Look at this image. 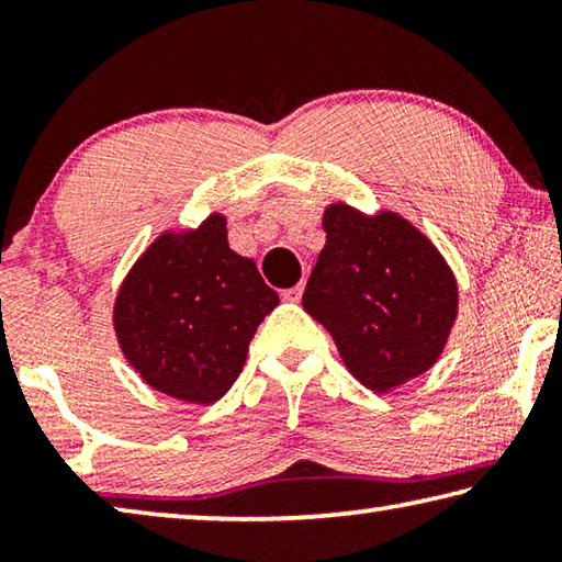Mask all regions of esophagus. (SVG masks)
<instances>
[{
	"instance_id": "obj_1",
	"label": "esophagus",
	"mask_w": 562,
	"mask_h": 562,
	"mask_svg": "<svg viewBox=\"0 0 562 562\" xmlns=\"http://www.w3.org/2000/svg\"><path fill=\"white\" fill-rule=\"evenodd\" d=\"M302 284H297V288H290V290H284L282 292V300L284 302H300L302 300Z\"/></svg>"
}]
</instances>
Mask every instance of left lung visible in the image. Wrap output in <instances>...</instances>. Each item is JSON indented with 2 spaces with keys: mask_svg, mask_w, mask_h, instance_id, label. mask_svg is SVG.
Segmentation results:
<instances>
[{
  "mask_svg": "<svg viewBox=\"0 0 562 562\" xmlns=\"http://www.w3.org/2000/svg\"><path fill=\"white\" fill-rule=\"evenodd\" d=\"M322 227L327 243L302 307L345 367L379 394L429 372L459 317V284L439 247L394 211L331 203Z\"/></svg>",
  "mask_w": 562,
  "mask_h": 562,
  "instance_id": "obj_1",
  "label": "left lung"
}]
</instances>
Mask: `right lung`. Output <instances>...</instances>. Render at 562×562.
<instances>
[{
    "mask_svg": "<svg viewBox=\"0 0 562 562\" xmlns=\"http://www.w3.org/2000/svg\"><path fill=\"white\" fill-rule=\"evenodd\" d=\"M278 292L227 245V217L166 231L123 278L113 329L128 364L156 392L213 404L243 372L247 347Z\"/></svg>",
    "mask_w": 562,
    "mask_h": 562,
    "instance_id": "right-lung-1",
    "label": "right lung"
}]
</instances>
